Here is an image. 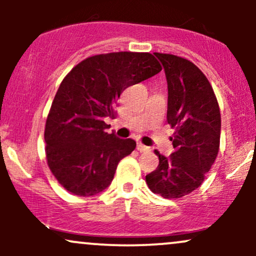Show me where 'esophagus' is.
I'll list each match as a JSON object with an SVG mask.
<instances>
[{
	"instance_id": "34e87169",
	"label": "esophagus",
	"mask_w": 256,
	"mask_h": 256,
	"mask_svg": "<svg viewBox=\"0 0 256 256\" xmlns=\"http://www.w3.org/2000/svg\"><path fill=\"white\" fill-rule=\"evenodd\" d=\"M137 149H138V150H140V152H150V148H149V146H144V144H142V143H138V144H137Z\"/></svg>"
}]
</instances>
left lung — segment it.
<instances>
[{"instance_id":"1","label":"left lung","mask_w":256,"mask_h":256,"mask_svg":"<svg viewBox=\"0 0 256 256\" xmlns=\"http://www.w3.org/2000/svg\"><path fill=\"white\" fill-rule=\"evenodd\" d=\"M165 70L168 98L167 122L176 128L174 150L168 158L158 150V166L146 176L149 189L164 198H179L204 183L220 143V110L212 85L192 62L154 52Z\"/></svg>"}]
</instances>
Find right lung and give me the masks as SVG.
I'll return each instance as SVG.
<instances>
[{"label": "right lung", "mask_w": 256, "mask_h": 256, "mask_svg": "<svg viewBox=\"0 0 256 256\" xmlns=\"http://www.w3.org/2000/svg\"><path fill=\"white\" fill-rule=\"evenodd\" d=\"M149 52H120L85 58L64 78L44 131L48 166L67 192L94 196L110 186L116 166L136 148L108 134L104 122L126 88L158 74Z\"/></svg>", "instance_id": "1"}]
</instances>
